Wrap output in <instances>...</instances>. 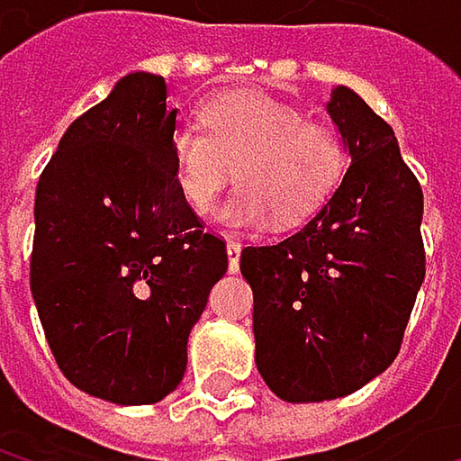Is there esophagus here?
Masks as SVG:
<instances>
[{
	"label": "esophagus",
	"instance_id": "obj_1",
	"mask_svg": "<svg viewBox=\"0 0 461 461\" xmlns=\"http://www.w3.org/2000/svg\"><path fill=\"white\" fill-rule=\"evenodd\" d=\"M240 250H242V245H240L237 240H227V256H230V272H237V267H240Z\"/></svg>",
	"mask_w": 461,
	"mask_h": 461
}]
</instances>
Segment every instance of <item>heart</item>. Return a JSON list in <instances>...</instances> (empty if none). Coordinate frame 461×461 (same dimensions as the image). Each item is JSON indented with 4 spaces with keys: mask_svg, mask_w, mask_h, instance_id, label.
Masks as SVG:
<instances>
[{
    "mask_svg": "<svg viewBox=\"0 0 461 461\" xmlns=\"http://www.w3.org/2000/svg\"><path fill=\"white\" fill-rule=\"evenodd\" d=\"M197 125L170 136L176 186L194 213H208L234 167L240 186L219 211L237 230L299 227L315 216L347 170V146L336 128L307 120L280 98L230 90L200 106Z\"/></svg>",
    "mask_w": 461,
    "mask_h": 461,
    "instance_id": "b5f03b06",
    "label": "heart"
}]
</instances>
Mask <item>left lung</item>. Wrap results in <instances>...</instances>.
Wrapping results in <instances>:
<instances>
[{
  "mask_svg": "<svg viewBox=\"0 0 461 461\" xmlns=\"http://www.w3.org/2000/svg\"><path fill=\"white\" fill-rule=\"evenodd\" d=\"M328 114L352 157L341 184L294 234L248 245L256 366L288 403L349 395L390 368L424 280L421 186L393 128L349 87Z\"/></svg>",
  "mask_w": 461,
  "mask_h": 461,
  "instance_id": "obj_1",
  "label": "left lung"
}]
</instances>
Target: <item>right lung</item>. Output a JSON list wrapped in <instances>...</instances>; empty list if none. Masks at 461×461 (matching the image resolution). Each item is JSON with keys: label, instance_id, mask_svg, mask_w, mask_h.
<instances>
[{"label": "right lung", "instance_id": "add662e5", "mask_svg": "<svg viewBox=\"0 0 461 461\" xmlns=\"http://www.w3.org/2000/svg\"><path fill=\"white\" fill-rule=\"evenodd\" d=\"M176 114L162 77L128 74L68 125L37 184L32 296L47 344L74 387L120 406L178 387L230 267L176 186Z\"/></svg>", "mask_w": 461, "mask_h": 461}]
</instances>
